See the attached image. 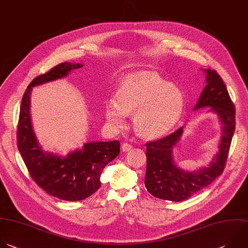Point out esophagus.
Here are the masks:
<instances>
[{"mask_svg": "<svg viewBox=\"0 0 248 248\" xmlns=\"http://www.w3.org/2000/svg\"><path fill=\"white\" fill-rule=\"evenodd\" d=\"M132 149V146L130 145V144H128V143H124L123 145H122V150L124 151V152H128V151H130Z\"/></svg>", "mask_w": 248, "mask_h": 248, "instance_id": "obj_1", "label": "esophagus"}]
</instances>
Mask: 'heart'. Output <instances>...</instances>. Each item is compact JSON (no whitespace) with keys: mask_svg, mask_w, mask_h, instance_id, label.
Masks as SVG:
<instances>
[{"mask_svg":"<svg viewBox=\"0 0 248 248\" xmlns=\"http://www.w3.org/2000/svg\"><path fill=\"white\" fill-rule=\"evenodd\" d=\"M183 108L184 96L178 88L169 85L155 72L143 71L122 81L118 99L108 101L105 115L111 124L121 126L125 115L135 113L133 124L137 133L147 139H155L174 126Z\"/></svg>","mask_w":248,"mask_h":248,"instance_id":"b5f03b06","label":"heart"}]
</instances>
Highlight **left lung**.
<instances>
[{
  "instance_id": "8db88e82",
  "label": "left lung",
  "mask_w": 248,
  "mask_h": 248,
  "mask_svg": "<svg viewBox=\"0 0 248 248\" xmlns=\"http://www.w3.org/2000/svg\"><path fill=\"white\" fill-rule=\"evenodd\" d=\"M206 86L203 89L195 110L211 107L222 124L219 152L208 168L193 172L179 169L173 161L172 150L183 133V126L161 139L146 143L147 169L145 187L154 197L182 202L210 185L225 169L226 161L235 128V111L222 78L215 70H203Z\"/></svg>"
}]
</instances>
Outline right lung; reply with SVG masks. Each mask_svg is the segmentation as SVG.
Segmentation results:
<instances>
[{
  "label": "right lung",
  "instance_id": "add662e5",
  "mask_svg": "<svg viewBox=\"0 0 248 248\" xmlns=\"http://www.w3.org/2000/svg\"><path fill=\"white\" fill-rule=\"evenodd\" d=\"M80 67L79 63L63 62L31 81L22 97L16 135L18 150L35 183L48 195L68 202L85 200L100 188L102 170L120 154V142L93 141L66 156L44 152L32 127L30 94L33 87L64 78Z\"/></svg>",
  "mask_w": 248,
  "mask_h": 248
}]
</instances>
